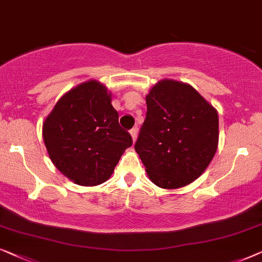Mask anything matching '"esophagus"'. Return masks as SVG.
Segmentation results:
<instances>
[{"label":"esophagus","instance_id":"esophagus-1","mask_svg":"<svg viewBox=\"0 0 262 262\" xmlns=\"http://www.w3.org/2000/svg\"><path fill=\"white\" fill-rule=\"evenodd\" d=\"M130 135H132V139H133V142L136 141V136H138V128H133L130 130Z\"/></svg>","mask_w":262,"mask_h":262}]
</instances>
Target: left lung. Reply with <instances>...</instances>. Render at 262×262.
I'll list each match as a JSON object with an SVG mask.
<instances>
[{
  "instance_id": "8db88e82",
  "label": "left lung",
  "mask_w": 262,
  "mask_h": 262,
  "mask_svg": "<svg viewBox=\"0 0 262 262\" xmlns=\"http://www.w3.org/2000/svg\"><path fill=\"white\" fill-rule=\"evenodd\" d=\"M146 104L135 150L147 176L161 189L189 185L217 150V110L190 84L167 78L150 88Z\"/></svg>"
}]
</instances>
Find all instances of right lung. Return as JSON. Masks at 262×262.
Instances as JSON below:
<instances>
[{"label":"right lung","mask_w":262,"mask_h":262,"mask_svg":"<svg viewBox=\"0 0 262 262\" xmlns=\"http://www.w3.org/2000/svg\"><path fill=\"white\" fill-rule=\"evenodd\" d=\"M50 159L66 178L96 186L113 174L133 140L119 124L112 93L95 79L64 94L42 123Z\"/></svg>","instance_id":"add662e5"}]
</instances>
